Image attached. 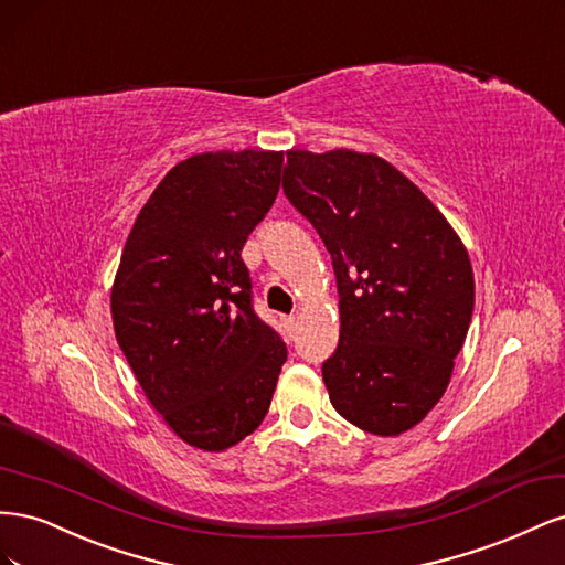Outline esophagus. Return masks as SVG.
Here are the masks:
<instances>
[{
  "instance_id": "34e87169",
  "label": "esophagus",
  "mask_w": 565,
  "mask_h": 565,
  "mask_svg": "<svg viewBox=\"0 0 565 565\" xmlns=\"http://www.w3.org/2000/svg\"><path fill=\"white\" fill-rule=\"evenodd\" d=\"M285 324H287V328H289V330H292V328H295V324H297V316H287V318H285Z\"/></svg>"
}]
</instances>
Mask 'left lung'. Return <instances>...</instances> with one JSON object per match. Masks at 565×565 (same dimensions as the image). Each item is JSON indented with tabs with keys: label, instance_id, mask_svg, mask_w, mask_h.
Instances as JSON below:
<instances>
[{
	"label": "left lung",
	"instance_id": "obj_1",
	"mask_svg": "<svg viewBox=\"0 0 565 565\" xmlns=\"http://www.w3.org/2000/svg\"><path fill=\"white\" fill-rule=\"evenodd\" d=\"M287 200L332 256L339 344L322 363L337 413L374 436L446 393L473 313L467 247L419 188L372 152L287 150Z\"/></svg>",
	"mask_w": 565,
	"mask_h": 565
}]
</instances>
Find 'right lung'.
Masks as SVG:
<instances>
[{"instance_id": "obj_1", "label": "right lung", "mask_w": 565, "mask_h": 565, "mask_svg": "<svg viewBox=\"0 0 565 565\" xmlns=\"http://www.w3.org/2000/svg\"><path fill=\"white\" fill-rule=\"evenodd\" d=\"M282 152H200L134 221L110 292L117 344L188 446L221 452L268 413L287 349L252 309L243 247L276 202Z\"/></svg>"}]
</instances>
